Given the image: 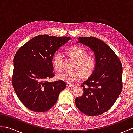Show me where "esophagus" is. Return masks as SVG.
Wrapping results in <instances>:
<instances>
[{
	"mask_svg": "<svg viewBox=\"0 0 133 133\" xmlns=\"http://www.w3.org/2000/svg\"><path fill=\"white\" fill-rule=\"evenodd\" d=\"M74 84L70 83H67V87H74Z\"/></svg>",
	"mask_w": 133,
	"mask_h": 133,
	"instance_id": "obj_1",
	"label": "esophagus"
}]
</instances>
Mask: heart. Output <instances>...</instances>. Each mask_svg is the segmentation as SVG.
Listing matches in <instances>:
<instances>
[{
    "label": "heart",
    "instance_id": "1",
    "mask_svg": "<svg viewBox=\"0 0 133 133\" xmlns=\"http://www.w3.org/2000/svg\"><path fill=\"white\" fill-rule=\"evenodd\" d=\"M67 53L70 57L76 61L74 71H66L57 75L59 80L72 83L79 81L83 77L87 78L92 74L96 68V59L94 56L87 55L86 49L79 46L70 48ZM63 55L61 52L54 54L52 56V66L56 71H62L63 70Z\"/></svg>",
    "mask_w": 133,
    "mask_h": 133
}]
</instances>
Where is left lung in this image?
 <instances>
[{
  "mask_svg": "<svg viewBox=\"0 0 133 133\" xmlns=\"http://www.w3.org/2000/svg\"><path fill=\"white\" fill-rule=\"evenodd\" d=\"M78 43L94 51L96 68L81 86L83 94L75 99L76 106L89 116L101 115L110 109L122 89V65L111 48L95 37H79Z\"/></svg>",
  "mask_w": 133,
  "mask_h": 133,
  "instance_id": "1",
  "label": "left lung"
}]
</instances>
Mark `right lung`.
<instances>
[{
    "label": "right lung",
    "instance_id": "1",
    "mask_svg": "<svg viewBox=\"0 0 133 133\" xmlns=\"http://www.w3.org/2000/svg\"><path fill=\"white\" fill-rule=\"evenodd\" d=\"M71 39L40 35L28 41L14 58L12 83L16 94L27 108L35 112L50 109L66 87L64 81L49 82L55 75L52 56L56 51Z\"/></svg>",
    "mask_w": 133,
    "mask_h": 133
}]
</instances>
